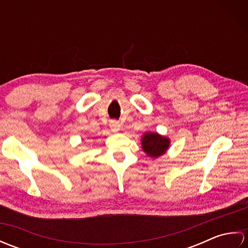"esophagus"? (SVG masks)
Returning <instances> with one entry per match:
<instances>
[{
	"label": "esophagus",
	"instance_id": "esophagus-1",
	"mask_svg": "<svg viewBox=\"0 0 248 248\" xmlns=\"http://www.w3.org/2000/svg\"><path fill=\"white\" fill-rule=\"evenodd\" d=\"M109 128L113 132H118L121 129V124L118 123L117 120H110L109 121Z\"/></svg>",
	"mask_w": 248,
	"mask_h": 248
}]
</instances>
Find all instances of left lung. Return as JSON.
Segmentation results:
<instances>
[{"label":"left lung","instance_id":"1","mask_svg":"<svg viewBox=\"0 0 248 248\" xmlns=\"http://www.w3.org/2000/svg\"><path fill=\"white\" fill-rule=\"evenodd\" d=\"M140 141L144 152L152 159L166 154L170 146V140L157 132H146L141 136Z\"/></svg>","mask_w":248,"mask_h":248}]
</instances>
